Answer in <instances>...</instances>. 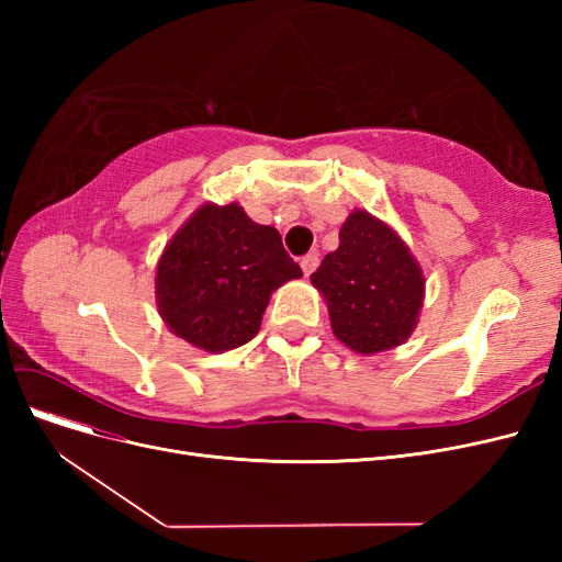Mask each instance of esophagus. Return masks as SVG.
Listing matches in <instances>:
<instances>
[{
    "label": "esophagus",
    "mask_w": 562,
    "mask_h": 562,
    "mask_svg": "<svg viewBox=\"0 0 562 562\" xmlns=\"http://www.w3.org/2000/svg\"><path fill=\"white\" fill-rule=\"evenodd\" d=\"M300 265H302L304 277H310L312 271L318 267V255H316V252H307V255H304V258H302Z\"/></svg>",
    "instance_id": "1"
}]
</instances>
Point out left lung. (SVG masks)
<instances>
[{
    "label": "left lung",
    "mask_w": 562,
    "mask_h": 562,
    "mask_svg": "<svg viewBox=\"0 0 562 562\" xmlns=\"http://www.w3.org/2000/svg\"><path fill=\"white\" fill-rule=\"evenodd\" d=\"M312 283L326 297L335 337L356 353L394 349L417 326L422 269L401 236L368 211L347 217Z\"/></svg>",
    "instance_id": "left-lung-1"
}]
</instances>
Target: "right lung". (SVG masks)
<instances>
[{"instance_id": "1", "label": "right lung", "mask_w": 562, "mask_h": 562, "mask_svg": "<svg viewBox=\"0 0 562 562\" xmlns=\"http://www.w3.org/2000/svg\"><path fill=\"white\" fill-rule=\"evenodd\" d=\"M300 277L274 227L252 223L239 203H203L161 252L157 307L184 342L220 353L250 342L271 293Z\"/></svg>"}]
</instances>
